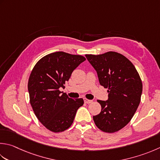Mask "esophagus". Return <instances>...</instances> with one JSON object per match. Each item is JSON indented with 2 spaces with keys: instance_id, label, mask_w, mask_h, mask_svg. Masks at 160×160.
<instances>
[{
  "instance_id": "obj_1",
  "label": "esophagus",
  "mask_w": 160,
  "mask_h": 160,
  "mask_svg": "<svg viewBox=\"0 0 160 160\" xmlns=\"http://www.w3.org/2000/svg\"><path fill=\"white\" fill-rule=\"evenodd\" d=\"M84 102L87 103V104H90V103H92L93 102V101H92V100H88L87 98H84Z\"/></svg>"
}]
</instances>
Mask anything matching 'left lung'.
Listing matches in <instances>:
<instances>
[{
  "label": "left lung",
  "instance_id": "obj_1",
  "mask_svg": "<svg viewBox=\"0 0 160 160\" xmlns=\"http://www.w3.org/2000/svg\"><path fill=\"white\" fill-rule=\"evenodd\" d=\"M85 56L109 93L108 101H97L101 112L93 119L103 132H117L129 123L138 108L143 87L139 74L132 62L118 52Z\"/></svg>",
  "mask_w": 160,
  "mask_h": 160
}]
</instances>
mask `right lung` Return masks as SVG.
Instances as JSON below:
<instances>
[{
    "label": "right lung",
    "mask_w": 160,
    "mask_h": 160,
    "mask_svg": "<svg viewBox=\"0 0 160 160\" xmlns=\"http://www.w3.org/2000/svg\"><path fill=\"white\" fill-rule=\"evenodd\" d=\"M86 59L64 52L48 54L37 62L28 79L30 102L38 120L53 132L67 130L73 123L82 98L72 99L59 91L72 72Z\"/></svg>",
    "instance_id": "1"
}]
</instances>
